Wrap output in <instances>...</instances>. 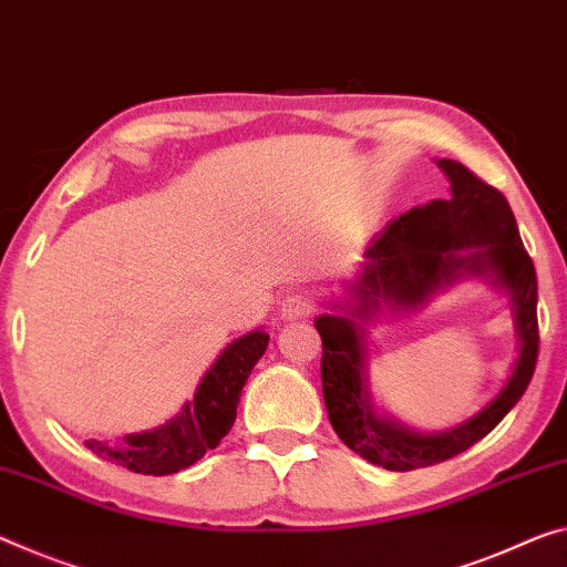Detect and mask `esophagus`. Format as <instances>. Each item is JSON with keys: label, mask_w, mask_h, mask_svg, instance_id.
Wrapping results in <instances>:
<instances>
[{"label": "esophagus", "mask_w": 567, "mask_h": 567, "mask_svg": "<svg viewBox=\"0 0 567 567\" xmlns=\"http://www.w3.org/2000/svg\"><path fill=\"white\" fill-rule=\"evenodd\" d=\"M312 312H316V308H312L308 295H302V292H290L280 302V318L282 320H302V318H310Z\"/></svg>", "instance_id": "esophagus-1"}]
</instances>
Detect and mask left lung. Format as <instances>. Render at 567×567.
<instances>
[{
	"label": "left lung",
	"mask_w": 567,
	"mask_h": 567,
	"mask_svg": "<svg viewBox=\"0 0 567 567\" xmlns=\"http://www.w3.org/2000/svg\"><path fill=\"white\" fill-rule=\"evenodd\" d=\"M449 199L416 206L368 241L348 298L316 318L322 338V399L336 434L365 462L391 472L439 464L477 444L523 399L537 361V277L509 204L460 161L436 158ZM466 276L508 295L518 358L487 408L444 432H416L372 399L367 375L368 327L385 315L417 309Z\"/></svg>",
	"instance_id": "1"
}]
</instances>
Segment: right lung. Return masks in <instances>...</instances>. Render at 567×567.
<instances>
[{"label": "right lung", "mask_w": 567, "mask_h": 567, "mask_svg": "<svg viewBox=\"0 0 567 567\" xmlns=\"http://www.w3.org/2000/svg\"><path fill=\"white\" fill-rule=\"evenodd\" d=\"M267 343L269 336L262 328L231 340L209 365V371L202 375L194 399L186 401L176 416L156 429L125 434L115 444L87 439L85 446L101 460H111L125 470L154 474V477L176 474L196 464L229 434L237 419L241 389L251 368L265 355Z\"/></svg>", "instance_id": "obj_1"}]
</instances>
